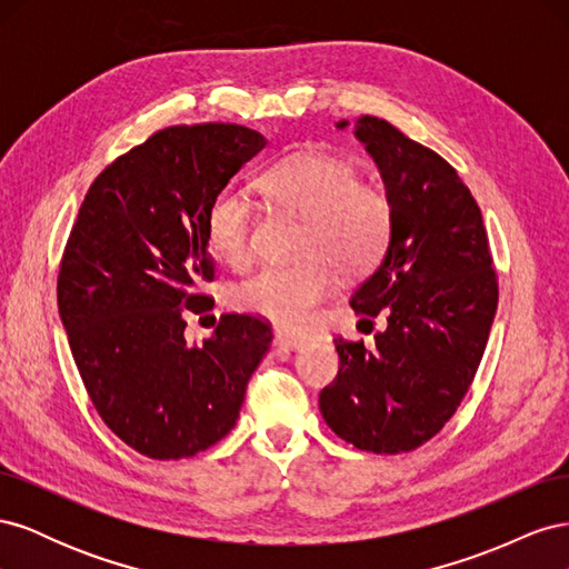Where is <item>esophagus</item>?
<instances>
[{
  "label": "esophagus",
  "mask_w": 569,
  "mask_h": 569,
  "mask_svg": "<svg viewBox=\"0 0 569 569\" xmlns=\"http://www.w3.org/2000/svg\"><path fill=\"white\" fill-rule=\"evenodd\" d=\"M274 343H278V347H287V349H299L303 343V337L287 335V332H274Z\"/></svg>",
  "instance_id": "obj_1"
}]
</instances>
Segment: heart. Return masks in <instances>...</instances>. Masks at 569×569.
<instances>
[{
    "mask_svg": "<svg viewBox=\"0 0 569 569\" xmlns=\"http://www.w3.org/2000/svg\"><path fill=\"white\" fill-rule=\"evenodd\" d=\"M261 189L274 209L303 218L297 234V263L268 266L234 287V303L274 325L301 330L322 299L343 278H360L382 263L393 232L396 209L382 187L358 180L353 163L325 151H299L270 166ZM209 249L232 268L253 256V209L244 194L222 189L206 209Z\"/></svg>",
    "mask_w": 569,
    "mask_h": 569,
    "instance_id": "1",
    "label": "heart"
}]
</instances>
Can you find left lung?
<instances>
[{"instance_id": "8db88e82", "label": "left lung", "mask_w": 569, "mask_h": 569, "mask_svg": "<svg viewBox=\"0 0 569 569\" xmlns=\"http://www.w3.org/2000/svg\"><path fill=\"white\" fill-rule=\"evenodd\" d=\"M356 137L380 168L396 232L351 306L368 318L385 311L387 330L375 349L335 339L339 372L320 391V412L360 451L403 453L432 439L468 393L498 278L479 206L449 161L377 116H360Z\"/></svg>"}]
</instances>
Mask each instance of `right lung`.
<instances>
[{
    "label": "right lung",
    "mask_w": 569,
    "mask_h": 569,
    "mask_svg": "<svg viewBox=\"0 0 569 569\" xmlns=\"http://www.w3.org/2000/svg\"><path fill=\"white\" fill-rule=\"evenodd\" d=\"M266 147L237 123L153 132L90 184L59 263L57 301L99 418L153 460L197 456L239 418L272 341L270 322L222 313L201 347L187 313L211 311L203 220L211 199Z\"/></svg>",
    "instance_id": "obj_1"
}]
</instances>
